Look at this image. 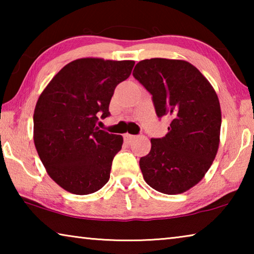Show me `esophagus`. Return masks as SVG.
I'll return each mask as SVG.
<instances>
[{
  "instance_id": "obj_1",
  "label": "esophagus",
  "mask_w": 254,
  "mask_h": 254,
  "mask_svg": "<svg viewBox=\"0 0 254 254\" xmlns=\"http://www.w3.org/2000/svg\"><path fill=\"white\" fill-rule=\"evenodd\" d=\"M123 137H124V141H126V142L130 143L135 139V135H132V134H128V133H126V134L123 135Z\"/></svg>"
}]
</instances>
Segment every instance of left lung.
Wrapping results in <instances>:
<instances>
[{"instance_id":"1","label":"left lung","mask_w":254,"mask_h":254,"mask_svg":"<svg viewBox=\"0 0 254 254\" xmlns=\"http://www.w3.org/2000/svg\"><path fill=\"white\" fill-rule=\"evenodd\" d=\"M133 77L152 95L158 118L173 119L168 133L151 139V150L140 159L143 178L163 194H182L203 179L217 153L218 97L203 74L185 60H141Z\"/></svg>"}]
</instances>
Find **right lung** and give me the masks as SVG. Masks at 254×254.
<instances>
[{"instance_id": "add662e5", "label": "right lung", "mask_w": 254, "mask_h": 254, "mask_svg": "<svg viewBox=\"0 0 254 254\" xmlns=\"http://www.w3.org/2000/svg\"><path fill=\"white\" fill-rule=\"evenodd\" d=\"M133 66V60L77 59L41 93L33 114L34 145L47 173L65 190L88 195L109 182L123 137L96 123L111 115L114 89Z\"/></svg>"}]
</instances>
